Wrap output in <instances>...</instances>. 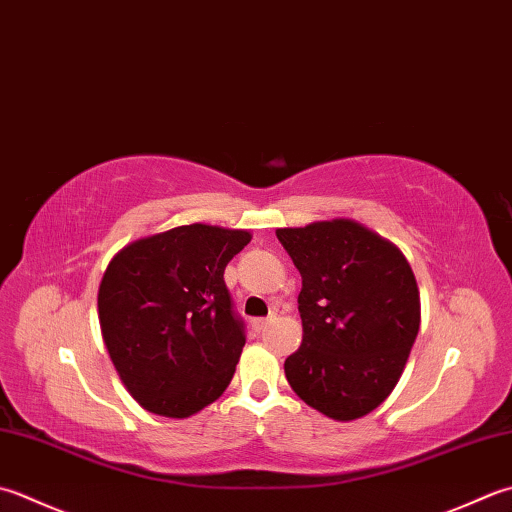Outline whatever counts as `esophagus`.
Segmentation results:
<instances>
[{
  "label": "esophagus",
  "mask_w": 512,
  "mask_h": 512,
  "mask_svg": "<svg viewBox=\"0 0 512 512\" xmlns=\"http://www.w3.org/2000/svg\"><path fill=\"white\" fill-rule=\"evenodd\" d=\"M250 324H253V328L257 330V333H262L264 328H268L270 319H268V317H257V319H253V322H250Z\"/></svg>",
  "instance_id": "1"
}]
</instances>
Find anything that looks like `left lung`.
<instances>
[{
    "instance_id": "obj_1",
    "label": "left lung",
    "mask_w": 512,
    "mask_h": 512,
    "mask_svg": "<svg viewBox=\"0 0 512 512\" xmlns=\"http://www.w3.org/2000/svg\"><path fill=\"white\" fill-rule=\"evenodd\" d=\"M302 275V346L284 362L310 408L353 422L393 393L422 322L413 268L390 239L355 219L277 228Z\"/></svg>"
}]
</instances>
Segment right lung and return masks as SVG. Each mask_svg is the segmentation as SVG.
Segmentation results:
<instances>
[{"label":"right lung","mask_w":512,"mask_h":512,"mask_svg":"<svg viewBox=\"0 0 512 512\" xmlns=\"http://www.w3.org/2000/svg\"><path fill=\"white\" fill-rule=\"evenodd\" d=\"M250 239L242 228L188 224L110 259L99 326L119 379L148 413L184 419L228 388L246 337L224 270Z\"/></svg>","instance_id":"obj_1"}]
</instances>
